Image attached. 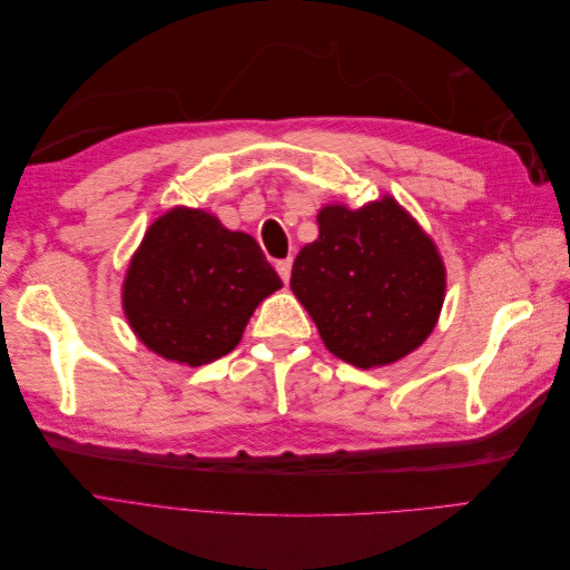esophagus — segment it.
I'll list each match as a JSON object with an SVG mask.
<instances>
[{"label":"esophagus","instance_id":"34e87169","mask_svg":"<svg viewBox=\"0 0 570 570\" xmlns=\"http://www.w3.org/2000/svg\"><path fill=\"white\" fill-rule=\"evenodd\" d=\"M275 271H278V275L283 278V283H287V281H289V275H292V258H283V262L275 264Z\"/></svg>","mask_w":570,"mask_h":570}]
</instances>
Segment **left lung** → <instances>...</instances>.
I'll use <instances>...</instances> for the list:
<instances>
[{
	"instance_id": "1",
	"label": "left lung",
	"mask_w": 570,
	"mask_h": 570,
	"mask_svg": "<svg viewBox=\"0 0 570 570\" xmlns=\"http://www.w3.org/2000/svg\"><path fill=\"white\" fill-rule=\"evenodd\" d=\"M316 220L318 237L297 254L289 287L325 347L356 368L416 352L446 292L433 237L390 195L358 209L325 204Z\"/></svg>"
}]
</instances>
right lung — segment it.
Segmentation results:
<instances>
[{
  "instance_id": "1",
  "label": "right lung",
  "mask_w": 570,
  "mask_h": 570,
  "mask_svg": "<svg viewBox=\"0 0 570 570\" xmlns=\"http://www.w3.org/2000/svg\"><path fill=\"white\" fill-rule=\"evenodd\" d=\"M281 287L252 235L174 206L147 228L120 297L147 350L195 368L233 352L254 308Z\"/></svg>"
}]
</instances>
